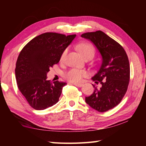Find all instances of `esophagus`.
Returning a JSON list of instances; mask_svg holds the SVG:
<instances>
[{
  "mask_svg": "<svg viewBox=\"0 0 146 146\" xmlns=\"http://www.w3.org/2000/svg\"><path fill=\"white\" fill-rule=\"evenodd\" d=\"M73 84L76 86H77V87H79V88L82 87V86H83V84H77V83H73Z\"/></svg>",
  "mask_w": 146,
  "mask_h": 146,
  "instance_id": "1",
  "label": "esophagus"
}]
</instances>
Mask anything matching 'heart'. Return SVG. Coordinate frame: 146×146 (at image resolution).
Here are the masks:
<instances>
[{"label":"heart","instance_id":"heart-1","mask_svg":"<svg viewBox=\"0 0 146 146\" xmlns=\"http://www.w3.org/2000/svg\"><path fill=\"white\" fill-rule=\"evenodd\" d=\"M77 49L84 58L90 56H94V55H95V49H94L92 46L89 44H80L77 46ZM66 52H67L66 50L64 51V53L61 56V60H63L65 58ZM86 75H87V73L84 70H78V69H71L70 70H69L64 74V78L67 79L71 82L76 83L80 82L83 77L86 76Z\"/></svg>","mask_w":146,"mask_h":146}]
</instances>
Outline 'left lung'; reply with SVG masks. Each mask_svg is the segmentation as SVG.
<instances>
[{
  "label": "left lung",
  "instance_id": "left-lung-1",
  "mask_svg": "<svg viewBox=\"0 0 146 146\" xmlns=\"http://www.w3.org/2000/svg\"><path fill=\"white\" fill-rule=\"evenodd\" d=\"M81 36L91 42L102 57L99 70L91 78L102 87L97 89L93 84L95 90L86 97V102L98 111H107L121 102L127 91L130 76L127 55L117 42L102 31L88 32Z\"/></svg>",
  "mask_w": 146,
  "mask_h": 146
}]
</instances>
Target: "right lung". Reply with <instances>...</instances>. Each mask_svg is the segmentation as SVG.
<instances>
[{
  "label": "right lung",
  "instance_id": "right-lung-1",
  "mask_svg": "<svg viewBox=\"0 0 146 146\" xmlns=\"http://www.w3.org/2000/svg\"><path fill=\"white\" fill-rule=\"evenodd\" d=\"M76 35L66 36L44 33L32 39L20 53L15 77L20 91L29 104L36 110H43L58 102L66 82L47 80L49 68L57 64Z\"/></svg>",
  "mask_w": 146,
  "mask_h": 146
}]
</instances>
